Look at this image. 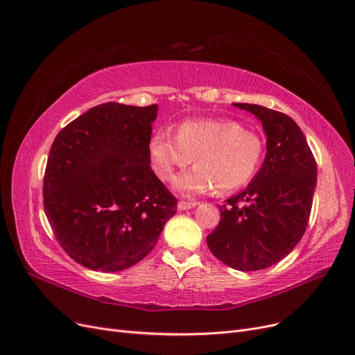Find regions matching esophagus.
Returning a JSON list of instances; mask_svg holds the SVG:
<instances>
[{"instance_id": "obj_1", "label": "esophagus", "mask_w": 355, "mask_h": 355, "mask_svg": "<svg viewBox=\"0 0 355 355\" xmlns=\"http://www.w3.org/2000/svg\"><path fill=\"white\" fill-rule=\"evenodd\" d=\"M198 203H196V202H184V200H180L178 202V209L180 210H189V209H193V207H196Z\"/></svg>"}]
</instances>
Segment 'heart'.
<instances>
[{
  "instance_id": "1",
  "label": "heart",
  "mask_w": 355,
  "mask_h": 355,
  "mask_svg": "<svg viewBox=\"0 0 355 355\" xmlns=\"http://www.w3.org/2000/svg\"><path fill=\"white\" fill-rule=\"evenodd\" d=\"M266 145L259 135L234 120H186L177 136L157 132L149 141L152 168L161 180H171L175 169L196 166L174 178L182 196L210 191L225 194L246 186L263 164Z\"/></svg>"
}]
</instances>
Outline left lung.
Here are the masks:
<instances>
[{
  "mask_svg": "<svg viewBox=\"0 0 355 355\" xmlns=\"http://www.w3.org/2000/svg\"><path fill=\"white\" fill-rule=\"evenodd\" d=\"M252 113L267 136V153L248 187L220 206L207 236L211 254L239 271L264 270L302 239L312 210L318 166L297 123L267 107L234 103Z\"/></svg>",
  "mask_w": 355,
  "mask_h": 355,
  "instance_id": "obj_1",
  "label": "left lung"
}]
</instances>
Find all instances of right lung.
<instances>
[{
  "instance_id": "add662e5",
  "label": "right lung",
  "mask_w": 355,
  "mask_h": 355,
  "mask_svg": "<svg viewBox=\"0 0 355 355\" xmlns=\"http://www.w3.org/2000/svg\"><path fill=\"white\" fill-rule=\"evenodd\" d=\"M158 105L104 103L71 121L52 144L44 213L76 263L116 272L144 259L177 211V198L150 169Z\"/></svg>"
}]
</instances>
